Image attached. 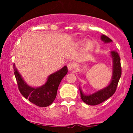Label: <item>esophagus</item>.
I'll use <instances>...</instances> for the list:
<instances>
[{
	"instance_id": "esophagus-1",
	"label": "esophagus",
	"mask_w": 133,
	"mask_h": 133,
	"mask_svg": "<svg viewBox=\"0 0 133 133\" xmlns=\"http://www.w3.org/2000/svg\"><path fill=\"white\" fill-rule=\"evenodd\" d=\"M67 66H68V69H69V71H71L74 70V69L75 68V64L73 62H71L69 63H68V65H67Z\"/></svg>"
}]
</instances>
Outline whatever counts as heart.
<instances>
[{"label":"heart","mask_w":133,"mask_h":133,"mask_svg":"<svg viewBox=\"0 0 133 133\" xmlns=\"http://www.w3.org/2000/svg\"><path fill=\"white\" fill-rule=\"evenodd\" d=\"M80 43L82 44L84 42V41H80ZM93 47H94V44L92 41H88L85 42V51L87 52V53H89L92 51V49H93Z\"/></svg>","instance_id":"obj_1"}]
</instances>
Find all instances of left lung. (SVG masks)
<instances>
[{
  "label": "left lung",
  "instance_id": "1",
  "mask_svg": "<svg viewBox=\"0 0 133 133\" xmlns=\"http://www.w3.org/2000/svg\"><path fill=\"white\" fill-rule=\"evenodd\" d=\"M101 39L105 43L111 42L112 40L109 38L106 35H102ZM111 57L113 63V69H112V78L111 83L108 87L102 90L98 91L95 93L91 95H85L83 94L81 89H80V97L84 102L90 105H96L101 104L103 102L108 100L109 98L113 95L117 88L119 80L122 75V68L120 64V58L119 55L116 51H111Z\"/></svg>",
  "mask_w": 133,
  "mask_h": 133
}]
</instances>
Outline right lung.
<instances>
[{
	"label": "right lung",
	"instance_id": "1",
	"mask_svg": "<svg viewBox=\"0 0 133 133\" xmlns=\"http://www.w3.org/2000/svg\"><path fill=\"white\" fill-rule=\"evenodd\" d=\"M14 74L18 90L22 96L38 107L44 108L51 105L55 99L57 90L62 79L68 73V68L64 66L58 71L49 75L47 82L42 87L33 88L28 86L17 71L13 64Z\"/></svg>",
	"mask_w": 133,
	"mask_h": 133
}]
</instances>
